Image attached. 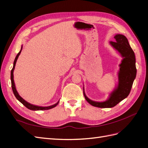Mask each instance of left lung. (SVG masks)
<instances>
[{
  "label": "left lung",
  "instance_id": "obj_1",
  "mask_svg": "<svg viewBox=\"0 0 148 148\" xmlns=\"http://www.w3.org/2000/svg\"><path fill=\"white\" fill-rule=\"evenodd\" d=\"M115 41L110 43L116 50H117L123 59L120 65L119 73V83L117 89L111 94L109 99L104 102H95L90 100L83 94L85 99L92 106L100 108H110L126 98L130 92L132 85L136 75L135 56L130 47L127 38L122 34H117L114 36Z\"/></svg>",
  "mask_w": 148,
  "mask_h": 148
}]
</instances>
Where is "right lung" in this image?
<instances>
[{"instance_id": "add662e5", "label": "right lung", "mask_w": 148, "mask_h": 148, "mask_svg": "<svg viewBox=\"0 0 148 148\" xmlns=\"http://www.w3.org/2000/svg\"><path fill=\"white\" fill-rule=\"evenodd\" d=\"M22 48V47H21ZM21 51V49L20 51L18 53V54L16 55L14 62H13V68L11 70V83H12V90L13 92V94H14L15 96L16 97V99L18 100L20 102H21L22 104H23L26 108H28V109L30 110H49V109H51L52 108H53V107H55L58 104H59V101H58L56 104H55L54 105H52L51 106H49V107H40V106H34L33 104H31L29 103H28V102H26V101H25L23 98L21 97V96L18 95V93L17 92L16 90V88H15V83H14V80H13V70H14L15 69V64H16V60L18 59V57L19 55L20 54Z\"/></svg>"}]
</instances>
